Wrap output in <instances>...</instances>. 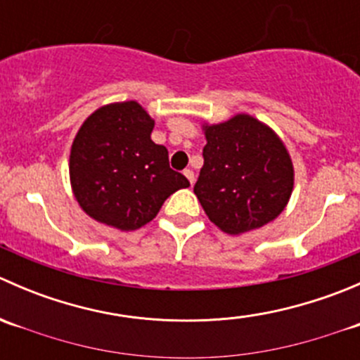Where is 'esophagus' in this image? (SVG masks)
Listing matches in <instances>:
<instances>
[{
	"mask_svg": "<svg viewBox=\"0 0 360 360\" xmlns=\"http://www.w3.org/2000/svg\"><path fill=\"white\" fill-rule=\"evenodd\" d=\"M184 176L188 177V181H190L191 184L195 183V172H193V170H191V169H186V170H184Z\"/></svg>",
	"mask_w": 360,
	"mask_h": 360,
	"instance_id": "obj_1",
	"label": "esophagus"
}]
</instances>
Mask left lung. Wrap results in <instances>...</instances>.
Wrapping results in <instances>:
<instances>
[{
    "instance_id": "obj_1",
    "label": "left lung",
    "mask_w": 360,
    "mask_h": 360,
    "mask_svg": "<svg viewBox=\"0 0 360 360\" xmlns=\"http://www.w3.org/2000/svg\"><path fill=\"white\" fill-rule=\"evenodd\" d=\"M195 195L209 219L230 235L274 221L292 193V162L277 134L249 115L205 125Z\"/></svg>"
}]
</instances>
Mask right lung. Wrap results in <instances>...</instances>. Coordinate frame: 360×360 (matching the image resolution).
<instances>
[{
	"label": "right lung",
	"instance_id": "add662e5",
	"mask_svg": "<svg viewBox=\"0 0 360 360\" xmlns=\"http://www.w3.org/2000/svg\"><path fill=\"white\" fill-rule=\"evenodd\" d=\"M155 122L136 101L103 106L76 134L69 158L79 207L122 231L150 223L163 202L190 181L170 169L169 151L151 141Z\"/></svg>",
	"mask_w": 360,
	"mask_h": 360
}]
</instances>
